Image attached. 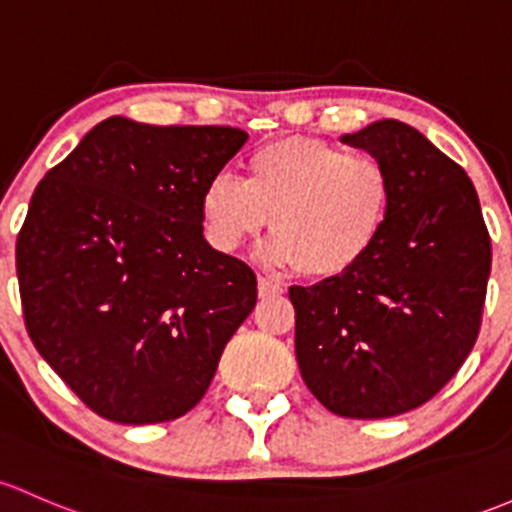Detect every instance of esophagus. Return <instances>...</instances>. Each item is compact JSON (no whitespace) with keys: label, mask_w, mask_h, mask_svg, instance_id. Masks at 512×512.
<instances>
[{"label":"esophagus","mask_w":512,"mask_h":512,"mask_svg":"<svg viewBox=\"0 0 512 512\" xmlns=\"http://www.w3.org/2000/svg\"><path fill=\"white\" fill-rule=\"evenodd\" d=\"M283 286L278 281H271L266 276H258V295L261 298H271V295H281Z\"/></svg>","instance_id":"1"}]
</instances>
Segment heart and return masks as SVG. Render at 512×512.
Returning <instances> with one entry per match:
<instances>
[{
    "instance_id": "heart-1",
    "label": "heart",
    "mask_w": 512,
    "mask_h": 512,
    "mask_svg": "<svg viewBox=\"0 0 512 512\" xmlns=\"http://www.w3.org/2000/svg\"><path fill=\"white\" fill-rule=\"evenodd\" d=\"M392 199V175L379 157L291 135L251 152L244 179L229 172L209 179L199 217L221 254H234L271 224L268 263H298L305 276L333 278L374 249Z\"/></svg>"
}]
</instances>
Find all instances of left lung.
Wrapping results in <instances>:
<instances>
[{
	"label": "left lung",
	"instance_id": "1",
	"mask_svg": "<svg viewBox=\"0 0 512 512\" xmlns=\"http://www.w3.org/2000/svg\"><path fill=\"white\" fill-rule=\"evenodd\" d=\"M340 140L387 165L392 212L355 268L288 291L295 357L325 409L387 419L439 394L476 345L491 236L463 167L412 125L377 120Z\"/></svg>",
	"mask_w": 512,
	"mask_h": 512
}]
</instances>
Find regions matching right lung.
<instances>
[{"label": "right lung", "mask_w": 512, "mask_h": 512, "mask_svg": "<svg viewBox=\"0 0 512 512\" xmlns=\"http://www.w3.org/2000/svg\"><path fill=\"white\" fill-rule=\"evenodd\" d=\"M249 135L226 125L98 123L46 172L17 239L26 333L86 407L118 424L197 407L256 276L214 251L199 197Z\"/></svg>", "instance_id": "obj_1"}]
</instances>
